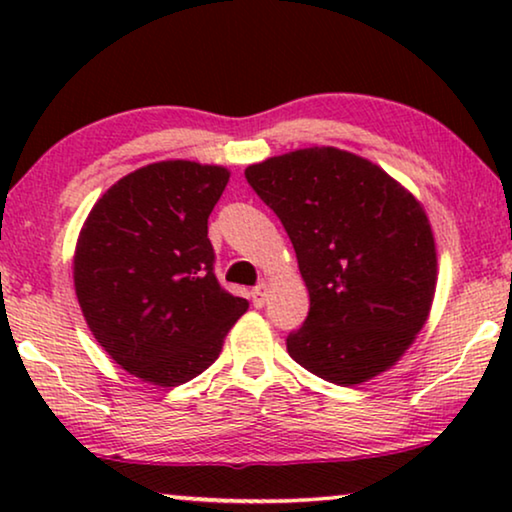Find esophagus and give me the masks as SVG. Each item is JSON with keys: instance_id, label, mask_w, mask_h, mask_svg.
I'll use <instances>...</instances> for the list:
<instances>
[{"instance_id": "obj_1", "label": "esophagus", "mask_w": 512, "mask_h": 512, "mask_svg": "<svg viewBox=\"0 0 512 512\" xmlns=\"http://www.w3.org/2000/svg\"><path fill=\"white\" fill-rule=\"evenodd\" d=\"M265 300H268V284H258L254 291H251V303L256 307H263Z\"/></svg>"}]
</instances>
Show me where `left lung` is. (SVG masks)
<instances>
[{
  "label": "left lung",
  "instance_id": "left-lung-1",
  "mask_svg": "<svg viewBox=\"0 0 512 512\" xmlns=\"http://www.w3.org/2000/svg\"><path fill=\"white\" fill-rule=\"evenodd\" d=\"M296 249L310 312L286 349L321 380L354 387L396 366L429 319L438 279L424 205L380 165L335 146L244 170Z\"/></svg>",
  "mask_w": 512,
  "mask_h": 512
}]
</instances>
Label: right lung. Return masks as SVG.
I'll return each instance as SVG.
<instances>
[{
  "instance_id": "add662e5",
  "label": "right lung",
  "mask_w": 512,
  "mask_h": 512,
  "mask_svg": "<svg viewBox=\"0 0 512 512\" xmlns=\"http://www.w3.org/2000/svg\"><path fill=\"white\" fill-rule=\"evenodd\" d=\"M230 172L160 160L118 179L83 223L74 289L95 340L142 382L177 387L219 359L249 303L214 277L207 219Z\"/></svg>"
}]
</instances>
